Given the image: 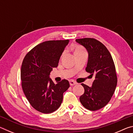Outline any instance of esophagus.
I'll return each mask as SVG.
<instances>
[{
  "label": "esophagus",
  "instance_id": "34e87169",
  "mask_svg": "<svg viewBox=\"0 0 133 133\" xmlns=\"http://www.w3.org/2000/svg\"><path fill=\"white\" fill-rule=\"evenodd\" d=\"M69 83H70V85H74L77 84V83H76L75 81H74V80H70Z\"/></svg>",
  "mask_w": 133,
  "mask_h": 133
}]
</instances>
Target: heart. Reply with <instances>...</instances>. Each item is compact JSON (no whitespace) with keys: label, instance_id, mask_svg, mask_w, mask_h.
I'll return each instance as SVG.
<instances>
[{"label":"heart","instance_id":"heart-1","mask_svg":"<svg viewBox=\"0 0 133 133\" xmlns=\"http://www.w3.org/2000/svg\"><path fill=\"white\" fill-rule=\"evenodd\" d=\"M85 51L84 49H83V47L80 46H77L75 47V53H78V52H80V51Z\"/></svg>","mask_w":133,"mask_h":133}]
</instances>
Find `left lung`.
Instances as JSON below:
<instances>
[{
  "label": "left lung",
  "mask_w": 133,
  "mask_h": 133,
  "mask_svg": "<svg viewBox=\"0 0 133 133\" xmlns=\"http://www.w3.org/2000/svg\"><path fill=\"white\" fill-rule=\"evenodd\" d=\"M76 41L83 45L89 53L85 71L95 80L91 87L82 83L84 93L80 101L85 109L96 111L104 107L115 91L117 77L111 55L102 43L94 38H83Z\"/></svg>",
  "instance_id": "obj_1"
}]
</instances>
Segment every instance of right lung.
<instances>
[{
	"instance_id": "obj_1",
	"label": "right lung",
	"mask_w": 133,
	"mask_h": 133,
	"mask_svg": "<svg viewBox=\"0 0 133 133\" xmlns=\"http://www.w3.org/2000/svg\"><path fill=\"white\" fill-rule=\"evenodd\" d=\"M69 41L41 43L26 54L22 62L21 77L24 94L31 106L42 113H51L57 110L62 103L63 93L70 87L66 79L55 84L49 78Z\"/></svg>"
}]
</instances>
